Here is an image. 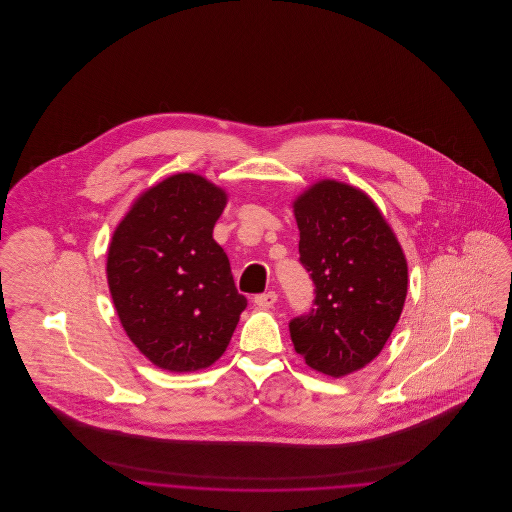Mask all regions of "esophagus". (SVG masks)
<instances>
[{"label":"esophagus","instance_id":"34e87169","mask_svg":"<svg viewBox=\"0 0 512 512\" xmlns=\"http://www.w3.org/2000/svg\"><path fill=\"white\" fill-rule=\"evenodd\" d=\"M276 299H278V295L276 292H267V293H259V295H255V305L257 307H261V309H270L274 303H276Z\"/></svg>","mask_w":512,"mask_h":512}]
</instances>
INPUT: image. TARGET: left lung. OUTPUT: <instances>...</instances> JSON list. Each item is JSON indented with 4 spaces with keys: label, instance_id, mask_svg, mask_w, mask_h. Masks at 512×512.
Instances as JSON below:
<instances>
[{
    "label": "left lung",
    "instance_id": "obj_1",
    "mask_svg": "<svg viewBox=\"0 0 512 512\" xmlns=\"http://www.w3.org/2000/svg\"><path fill=\"white\" fill-rule=\"evenodd\" d=\"M315 309L290 320L295 351L332 378L365 368L401 317L409 270L393 230L359 188L320 180L293 201Z\"/></svg>",
    "mask_w": 512,
    "mask_h": 512
}]
</instances>
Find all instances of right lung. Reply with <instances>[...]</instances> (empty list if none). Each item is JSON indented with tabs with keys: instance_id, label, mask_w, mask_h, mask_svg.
I'll use <instances>...</instances> for the list:
<instances>
[{
	"instance_id": "obj_1",
	"label": "right lung",
	"mask_w": 512,
	"mask_h": 512,
	"mask_svg": "<svg viewBox=\"0 0 512 512\" xmlns=\"http://www.w3.org/2000/svg\"><path fill=\"white\" fill-rule=\"evenodd\" d=\"M226 192L194 172L140 195L113 232L107 282L122 328L163 370L192 372L219 361L247 299L213 240Z\"/></svg>"
}]
</instances>
